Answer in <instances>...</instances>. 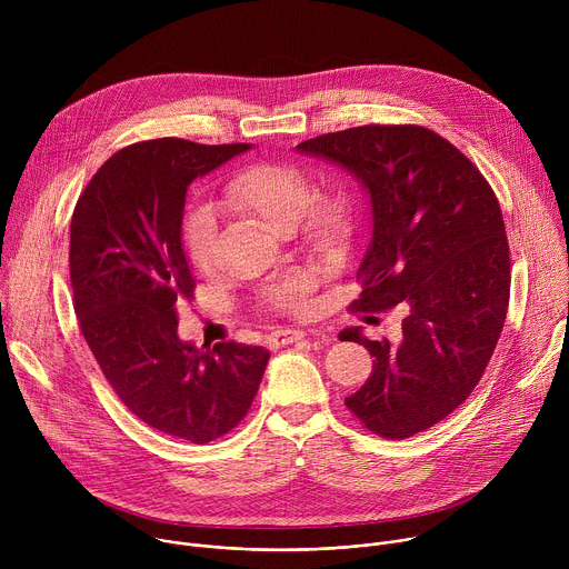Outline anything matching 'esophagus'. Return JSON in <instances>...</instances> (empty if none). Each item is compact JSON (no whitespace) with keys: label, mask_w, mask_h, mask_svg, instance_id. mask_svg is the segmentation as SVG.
<instances>
[{"label":"esophagus","mask_w":569,"mask_h":569,"mask_svg":"<svg viewBox=\"0 0 569 569\" xmlns=\"http://www.w3.org/2000/svg\"><path fill=\"white\" fill-rule=\"evenodd\" d=\"M303 336H306L303 331H290V329H286V331H274V333L268 336L266 345H268L270 349H281V347H286V345H292V342L301 340Z\"/></svg>","instance_id":"1"}]
</instances>
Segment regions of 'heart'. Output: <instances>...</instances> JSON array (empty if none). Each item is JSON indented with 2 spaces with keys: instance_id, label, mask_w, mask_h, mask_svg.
<instances>
[{
  "instance_id": "1",
  "label": "heart",
  "mask_w": 569,
  "mask_h": 569,
  "mask_svg": "<svg viewBox=\"0 0 569 569\" xmlns=\"http://www.w3.org/2000/svg\"><path fill=\"white\" fill-rule=\"evenodd\" d=\"M224 202L274 231H301L306 248L319 257L342 259L356 236V211L342 191H317L312 180L297 167L277 161H257L242 167L224 184ZM182 248L189 263L211 274L216 266V218L207 207H191L182 218ZM310 279L292 274L268 292V303L283 315L308 310Z\"/></svg>"
}]
</instances>
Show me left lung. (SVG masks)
I'll return each mask as SVG.
<instances>
[{
  "instance_id": "1",
  "label": "left lung",
  "mask_w": 569,
  "mask_h": 569,
  "mask_svg": "<svg viewBox=\"0 0 569 569\" xmlns=\"http://www.w3.org/2000/svg\"><path fill=\"white\" fill-rule=\"evenodd\" d=\"M297 148L338 161L371 196L373 238L349 310H405L400 342L340 333L373 358L347 408L378 437H415L470 396L500 340L511 290L500 202L472 161L423 126H358Z\"/></svg>"
}]
</instances>
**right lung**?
I'll return each instance as SVG.
<instances>
[{"mask_svg": "<svg viewBox=\"0 0 569 569\" xmlns=\"http://www.w3.org/2000/svg\"><path fill=\"white\" fill-rule=\"evenodd\" d=\"M250 143L150 139L121 148L80 193L69 233L73 308L106 380L146 426L209 443L248 417L270 353L178 338L196 281L182 248L189 184Z\"/></svg>", "mask_w": 569, "mask_h": 569, "instance_id": "obj_1", "label": "right lung"}]
</instances>
